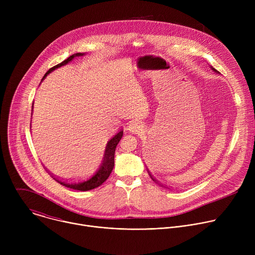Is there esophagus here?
I'll list each match as a JSON object with an SVG mask.
<instances>
[{"mask_svg":"<svg viewBox=\"0 0 255 255\" xmlns=\"http://www.w3.org/2000/svg\"><path fill=\"white\" fill-rule=\"evenodd\" d=\"M128 130L132 133H135V134H139L143 131V125L140 123V122H132L129 124L128 126Z\"/></svg>","mask_w":255,"mask_h":255,"instance_id":"34e87169","label":"esophagus"}]
</instances>
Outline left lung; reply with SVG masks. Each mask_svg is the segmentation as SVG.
<instances>
[{"label":"left lung","instance_id":"1","mask_svg":"<svg viewBox=\"0 0 255 255\" xmlns=\"http://www.w3.org/2000/svg\"><path fill=\"white\" fill-rule=\"evenodd\" d=\"M213 69H214V68H213ZM214 70H215V71H216V69H214ZM148 173H149V176H150V177H151V179H152V180H153V181H154V183H156V184H158V185H159V186H161V184H159V183H158V181H157V180H156V179H155V178H154V177H153V176H152V175H151V173H150V172H149V171H148Z\"/></svg>","mask_w":255,"mask_h":255}]
</instances>
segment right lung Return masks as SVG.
<instances>
[{
  "label": "right lung",
  "mask_w": 255,
  "mask_h": 255,
  "mask_svg": "<svg viewBox=\"0 0 255 255\" xmlns=\"http://www.w3.org/2000/svg\"><path fill=\"white\" fill-rule=\"evenodd\" d=\"M84 55L83 53H75L70 55L68 58H66L65 60H63L62 62H60L59 64L51 67L46 74L44 75L43 79H45V77L49 74V72H51L53 69L61 66V65H64L66 63H68L70 60L74 59V57L76 56H82ZM123 136V130H121L119 133H117L110 141L108 142L107 146H106V150H105V154H104V159L102 161V164L101 166L99 167V169L92 175L90 176L89 178H86V179H83V180H79V181H68V180H63V179H58L56 177H54L53 175H51V177L57 181L58 184L66 187V188H69V189H72V190H77V191H90V190H93V189H96L98 187H100L104 181L107 180V178L109 177V175L111 174L112 170H113V167H114V157H115V150H116V146L117 144L119 143V141L121 140Z\"/></svg>",
  "instance_id": "1"
}]
</instances>
